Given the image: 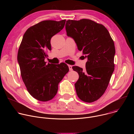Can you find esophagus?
<instances>
[{"instance_id":"esophagus-1","label":"esophagus","mask_w":134,"mask_h":134,"mask_svg":"<svg viewBox=\"0 0 134 134\" xmlns=\"http://www.w3.org/2000/svg\"><path fill=\"white\" fill-rule=\"evenodd\" d=\"M68 67H69V69L70 71L72 70V66L71 65H68Z\"/></svg>"}]
</instances>
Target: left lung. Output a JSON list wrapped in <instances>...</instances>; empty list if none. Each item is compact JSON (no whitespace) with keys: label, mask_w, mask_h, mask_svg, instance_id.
<instances>
[{"label":"left lung","mask_w":134,"mask_h":134,"mask_svg":"<svg viewBox=\"0 0 134 134\" xmlns=\"http://www.w3.org/2000/svg\"><path fill=\"white\" fill-rule=\"evenodd\" d=\"M68 36L72 37L84 58H87L86 70L73 66L79 75L75 84L78 97L85 102L97 101L105 92L114 71L115 47L108 30L91 20L66 21Z\"/></svg>","instance_id":"1"}]
</instances>
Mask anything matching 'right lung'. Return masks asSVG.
Masks as SVG:
<instances>
[{"label":"right lung","mask_w":134,"mask_h":134,"mask_svg":"<svg viewBox=\"0 0 134 134\" xmlns=\"http://www.w3.org/2000/svg\"><path fill=\"white\" fill-rule=\"evenodd\" d=\"M66 20L43 21L24 33L19 48L17 61L23 81L31 95L40 101L52 99L58 84L68 72L67 64H47L46 52L51 50V37L64 27Z\"/></svg>","instance_id":"right-lung-1"}]
</instances>
